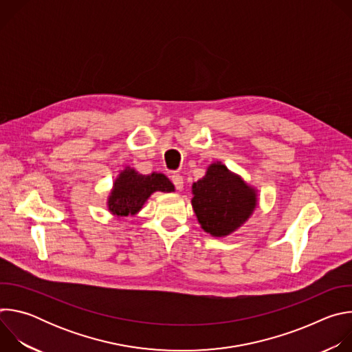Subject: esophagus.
<instances>
[{"label":"esophagus","mask_w":352,"mask_h":352,"mask_svg":"<svg viewBox=\"0 0 352 352\" xmlns=\"http://www.w3.org/2000/svg\"><path fill=\"white\" fill-rule=\"evenodd\" d=\"M171 181H173V184H174L177 190H182L184 189V178L179 174H174L171 177Z\"/></svg>","instance_id":"1"}]
</instances>
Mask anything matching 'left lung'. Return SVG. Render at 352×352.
<instances>
[{
    "label": "left lung",
    "mask_w": 352,
    "mask_h": 352,
    "mask_svg": "<svg viewBox=\"0 0 352 352\" xmlns=\"http://www.w3.org/2000/svg\"><path fill=\"white\" fill-rule=\"evenodd\" d=\"M192 208L197 221L213 236L238 230L258 205L256 189L224 164L213 163L206 175L192 185Z\"/></svg>",
    "instance_id": "8db88e82"
}]
</instances>
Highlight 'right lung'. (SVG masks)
Listing matches in <instances>:
<instances>
[{"mask_svg": "<svg viewBox=\"0 0 352 352\" xmlns=\"http://www.w3.org/2000/svg\"><path fill=\"white\" fill-rule=\"evenodd\" d=\"M157 190L174 192V185L164 174L143 175L135 168L125 167L114 181L107 200L109 210L117 217L133 216L142 209L150 195Z\"/></svg>", "mask_w": 352, "mask_h": 352, "instance_id": "add662e5", "label": "right lung"}]
</instances>
